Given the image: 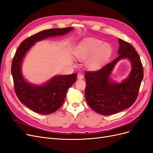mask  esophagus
Segmentation results:
<instances>
[{"label":"esophagus","instance_id":"esophagus-1","mask_svg":"<svg viewBox=\"0 0 153 153\" xmlns=\"http://www.w3.org/2000/svg\"><path fill=\"white\" fill-rule=\"evenodd\" d=\"M77 78L78 79H83V78H84V75H83L82 74H78L77 76Z\"/></svg>","mask_w":153,"mask_h":153}]
</instances>
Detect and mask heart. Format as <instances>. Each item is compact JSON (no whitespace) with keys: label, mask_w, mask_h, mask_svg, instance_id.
<instances>
[{"label":"heart","mask_w":153,"mask_h":153,"mask_svg":"<svg viewBox=\"0 0 153 153\" xmlns=\"http://www.w3.org/2000/svg\"><path fill=\"white\" fill-rule=\"evenodd\" d=\"M111 51L110 46L107 43H103L102 41L87 39L79 45L76 57L81 61H85L91 57L88 62V66L92 69H96L109 56Z\"/></svg>","instance_id":"1"}]
</instances>
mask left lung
I'll return each mask as SVG.
<instances>
[{"label":"left lung","mask_w":153,"mask_h":153,"mask_svg":"<svg viewBox=\"0 0 153 153\" xmlns=\"http://www.w3.org/2000/svg\"><path fill=\"white\" fill-rule=\"evenodd\" d=\"M119 57L99 70L86 71L85 97L88 105L96 112L104 115L116 114L135 103L143 77V69L139 55L133 46L119 39ZM121 58H128L132 64L128 77L121 83L109 79L115 64Z\"/></svg>","instance_id":"8db88e82"}]
</instances>
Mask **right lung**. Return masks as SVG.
Listing matches in <instances>:
<instances>
[{"mask_svg":"<svg viewBox=\"0 0 153 153\" xmlns=\"http://www.w3.org/2000/svg\"><path fill=\"white\" fill-rule=\"evenodd\" d=\"M72 27L50 29L41 31L23 41L18 47L12 61L11 74L16 95L21 103L36 113L50 114L62 105L68 89L75 82L77 74L55 76L43 85L27 83L21 73V64L26 52L36 42L48 37L64 35Z\"/></svg>","mask_w":153,"mask_h":153,"instance_id":"obj_1","label":"right lung"}]
</instances>
